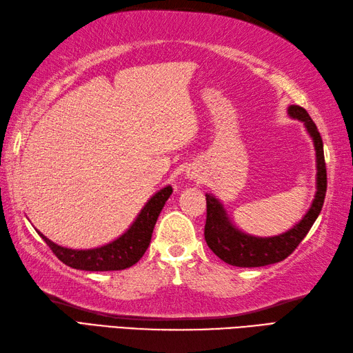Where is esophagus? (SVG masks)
I'll return each instance as SVG.
<instances>
[{"mask_svg":"<svg viewBox=\"0 0 353 353\" xmlns=\"http://www.w3.org/2000/svg\"><path fill=\"white\" fill-rule=\"evenodd\" d=\"M189 176L190 178H196V175H194V172H189Z\"/></svg>","mask_w":353,"mask_h":353,"instance_id":"34e87169","label":"esophagus"}]
</instances>
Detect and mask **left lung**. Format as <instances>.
<instances>
[{"mask_svg": "<svg viewBox=\"0 0 353 353\" xmlns=\"http://www.w3.org/2000/svg\"><path fill=\"white\" fill-rule=\"evenodd\" d=\"M288 114L294 119L302 121L310 136L314 140L317 157V192L314 201H312L308 213L292 230L276 237L261 239L248 236V234L239 231L230 222L222 203L211 194H205L207 221L203 236H205L208 248L221 260L231 265H237V268H261V265L275 264L285 260L299 246V243L307 236L320 211H322L327 187L322 137H320L316 123L312 122L305 108L299 105H290Z\"/></svg>", "mask_w": 353, "mask_h": 353, "instance_id": "left-lung-1", "label": "left lung"}]
</instances>
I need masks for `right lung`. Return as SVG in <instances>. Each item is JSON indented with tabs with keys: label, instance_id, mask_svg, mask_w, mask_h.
<instances>
[{
	"label": "right lung",
	"instance_id": "obj_1",
	"mask_svg": "<svg viewBox=\"0 0 353 353\" xmlns=\"http://www.w3.org/2000/svg\"><path fill=\"white\" fill-rule=\"evenodd\" d=\"M172 187L168 185L157 192L154 196L146 202L143 210L140 211L137 219L130 226V230L122 234L119 239L108 243L105 246L95 249H68L52 243L43 234L37 231L46 245L54 252L61 263L72 269L89 270V272H108V270H123L134 265L146 252L151 243L152 231L157 219L160 216L164 203L172 194Z\"/></svg>",
	"mask_w": 353,
	"mask_h": 353
}]
</instances>
